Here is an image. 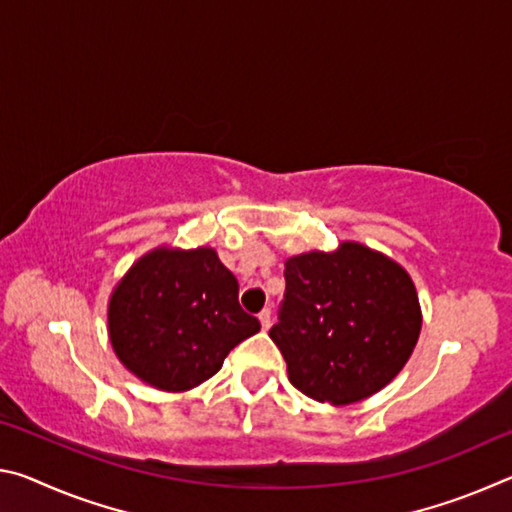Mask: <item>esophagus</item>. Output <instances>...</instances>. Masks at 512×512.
Wrapping results in <instances>:
<instances>
[{
    "label": "esophagus",
    "instance_id": "1",
    "mask_svg": "<svg viewBox=\"0 0 512 512\" xmlns=\"http://www.w3.org/2000/svg\"><path fill=\"white\" fill-rule=\"evenodd\" d=\"M259 323H262V329H268L271 327V309H262L259 311Z\"/></svg>",
    "mask_w": 512,
    "mask_h": 512
}]
</instances>
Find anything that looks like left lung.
Returning <instances> with one entry per match:
<instances>
[{
	"label": "left lung",
	"mask_w": 512,
	"mask_h": 512,
	"mask_svg": "<svg viewBox=\"0 0 512 512\" xmlns=\"http://www.w3.org/2000/svg\"><path fill=\"white\" fill-rule=\"evenodd\" d=\"M284 302L273 343L289 381L316 402L366 400L397 377L422 327L406 268L359 241L332 253L309 250L284 262Z\"/></svg>",
	"instance_id": "obj_1"
}]
</instances>
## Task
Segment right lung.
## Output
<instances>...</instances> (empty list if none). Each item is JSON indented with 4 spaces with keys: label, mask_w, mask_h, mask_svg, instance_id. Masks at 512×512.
Returning <instances> with one entry per match:
<instances>
[{
    "label": "right lung",
    "mask_w": 512,
    "mask_h": 512,
    "mask_svg": "<svg viewBox=\"0 0 512 512\" xmlns=\"http://www.w3.org/2000/svg\"><path fill=\"white\" fill-rule=\"evenodd\" d=\"M259 332L239 307L237 277L216 250L158 246L115 284L108 336L117 359L158 391L185 393L221 370L228 352Z\"/></svg>",
    "instance_id": "right-lung-1"
}]
</instances>
